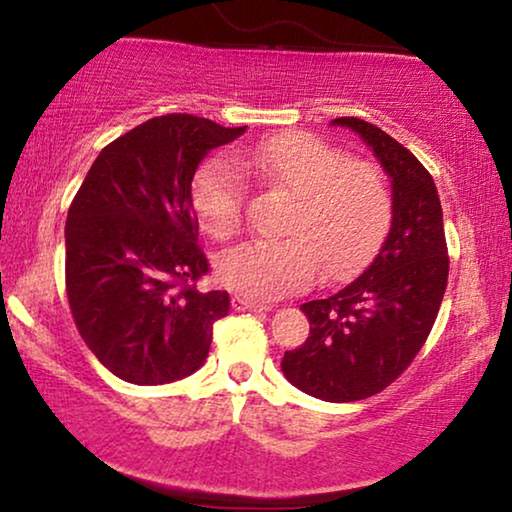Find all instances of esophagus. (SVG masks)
I'll return each instance as SVG.
<instances>
[{"instance_id":"1","label":"esophagus","mask_w":512,"mask_h":512,"mask_svg":"<svg viewBox=\"0 0 512 512\" xmlns=\"http://www.w3.org/2000/svg\"><path fill=\"white\" fill-rule=\"evenodd\" d=\"M233 307H235V310H240V312H268V310H272L270 305L258 303V300H251L247 296H240V293L233 296Z\"/></svg>"}]
</instances>
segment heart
I'll return each instance as SVG.
<instances>
[{
  "instance_id": "heart-1",
  "label": "heart",
  "mask_w": 512,
  "mask_h": 512,
  "mask_svg": "<svg viewBox=\"0 0 512 512\" xmlns=\"http://www.w3.org/2000/svg\"><path fill=\"white\" fill-rule=\"evenodd\" d=\"M240 163L296 195L284 240H256L216 263L228 289L251 300H275L326 277H345L382 242L391 223V195L375 165L349 160L310 132H279L240 156ZM193 209L219 240L242 226L244 181L228 160L214 158L195 174Z\"/></svg>"
}]
</instances>
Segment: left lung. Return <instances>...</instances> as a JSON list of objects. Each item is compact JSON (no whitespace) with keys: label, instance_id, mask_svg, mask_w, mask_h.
<instances>
[{"label":"left lung","instance_id":"8db88e82","mask_svg":"<svg viewBox=\"0 0 512 512\" xmlns=\"http://www.w3.org/2000/svg\"><path fill=\"white\" fill-rule=\"evenodd\" d=\"M370 146L391 179V226L359 277L300 305L305 345L284 354L293 387L328 403L363 401L389 387L429 338L447 286L443 207L426 167L387 132L361 118H335Z\"/></svg>","mask_w":512,"mask_h":512}]
</instances>
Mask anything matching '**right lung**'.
<instances>
[{
  "instance_id": "obj_1",
  "label": "right lung",
  "mask_w": 512,
  "mask_h": 512,
  "mask_svg": "<svg viewBox=\"0 0 512 512\" xmlns=\"http://www.w3.org/2000/svg\"><path fill=\"white\" fill-rule=\"evenodd\" d=\"M191 114L151 118L104 146L67 212V298L81 338L125 382L156 387L209 354L226 291L195 289L209 270L191 200L195 170L244 135Z\"/></svg>"
}]
</instances>
